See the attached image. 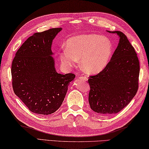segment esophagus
Wrapping results in <instances>:
<instances>
[{
	"label": "esophagus",
	"mask_w": 149,
	"mask_h": 149,
	"mask_svg": "<svg viewBox=\"0 0 149 149\" xmlns=\"http://www.w3.org/2000/svg\"><path fill=\"white\" fill-rule=\"evenodd\" d=\"M80 79H81V80H83V81H87V80H88V78L86 77H85V76H82V77H80Z\"/></svg>",
	"instance_id": "esophagus-1"
}]
</instances>
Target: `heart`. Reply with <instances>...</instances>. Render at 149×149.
Segmentation results:
<instances>
[{
	"mask_svg": "<svg viewBox=\"0 0 149 149\" xmlns=\"http://www.w3.org/2000/svg\"><path fill=\"white\" fill-rule=\"evenodd\" d=\"M113 53V45L107 38L96 34H81L70 38L66 49L60 53L61 63L67 67L74 66L80 59L82 69L96 74L107 65Z\"/></svg>",
	"mask_w": 149,
	"mask_h": 149,
	"instance_id": "1",
	"label": "heart"
}]
</instances>
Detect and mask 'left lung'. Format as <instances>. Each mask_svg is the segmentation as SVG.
<instances>
[{"mask_svg":"<svg viewBox=\"0 0 149 149\" xmlns=\"http://www.w3.org/2000/svg\"><path fill=\"white\" fill-rule=\"evenodd\" d=\"M112 32L120 37L117 49L107 65L88 79L90 107L94 112L105 115L120 111L139 87L140 68L136 51L123 32Z\"/></svg>","mask_w":149,"mask_h":149,"instance_id":"left-lung-1","label":"left lung"}]
</instances>
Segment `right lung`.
<instances>
[{
  "mask_svg": "<svg viewBox=\"0 0 149 149\" xmlns=\"http://www.w3.org/2000/svg\"><path fill=\"white\" fill-rule=\"evenodd\" d=\"M61 28L30 36L19 48L12 61V87L31 112L51 115L63 104L70 81L75 75L56 72L51 44Z\"/></svg>",
  "mask_w": 149,
  "mask_h": 149,
  "instance_id": "add662e5",
  "label": "right lung"
}]
</instances>
